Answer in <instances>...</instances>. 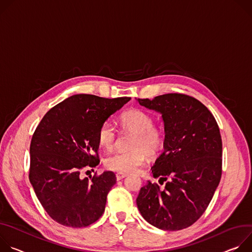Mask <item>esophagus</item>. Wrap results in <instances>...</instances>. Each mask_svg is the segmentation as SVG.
<instances>
[{
	"instance_id": "1",
	"label": "esophagus",
	"mask_w": 252,
	"mask_h": 252,
	"mask_svg": "<svg viewBox=\"0 0 252 252\" xmlns=\"http://www.w3.org/2000/svg\"><path fill=\"white\" fill-rule=\"evenodd\" d=\"M126 176H127V174H126V173H120V172L116 173V178H117V180H121V179L125 178Z\"/></svg>"
}]
</instances>
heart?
<instances>
[{
  "instance_id": "heart-1",
  "label": "heart",
  "mask_w": 252,
  "mask_h": 252,
  "mask_svg": "<svg viewBox=\"0 0 252 252\" xmlns=\"http://www.w3.org/2000/svg\"><path fill=\"white\" fill-rule=\"evenodd\" d=\"M124 130L134 132L130 151H118L105 159L108 169L120 173H132L138 170L146 160V154L155 156L163 147L165 130L153 124V117L140 109L128 110L120 116ZM98 142L106 150L114 147L117 131L114 124L105 121L98 130Z\"/></svg>"
}]
</instances>
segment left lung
Listing matches in <instances>:
<instances>
[{"label": "left lung", "instance_id": "1", "mask_svg": "<svg viewBox=\"0 0 252 252\" xmlns=\"http://www.w3.org/2000/svg\"><path fill=\"white\" fill-rule=\"evenodd\" d=\"M138 102L162 115L164 150L151 170L160 182L167 180L163 190L148 181L136 199L138 209L159 229L186 228L204 213L220 182L219 127L207 107L185 94H164Z\"/></svg>", "mask_w": 252, "mask_h": 252}]
</instances>
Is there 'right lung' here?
<instances>
[{
	"label": "right lung",
	"mask_w": 252,
	"mask_h": 252,
	"mask_svg": "<svg viewBox=\"0 0 252 252\" xmlns=\"http://www.w3.org/2000/svg\"><path fill=\"white\" fill-rule=\"evenodd\" d=\"M130 99L73 95L50 109L37 126L29 179L46 212L60 224L86 227L102 216L115 174L105 171L89 181L80 173L99 164L98 130Z\"/></svg>",
	"instance_id": "obj_1"
}]
</instances>
